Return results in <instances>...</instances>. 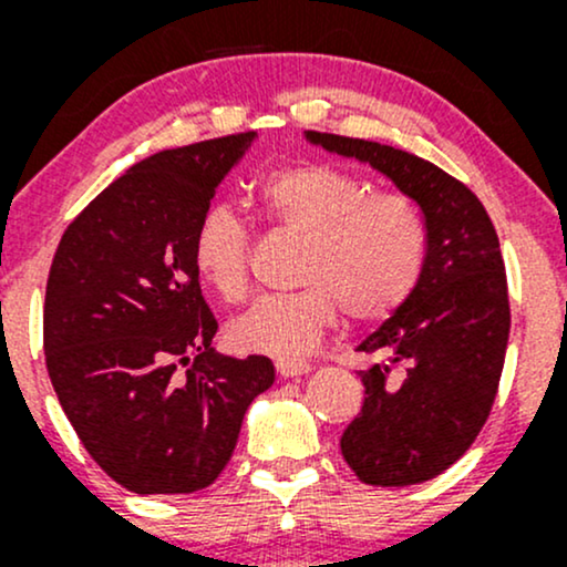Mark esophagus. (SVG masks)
Returning <instances> with one entry per match:
<instances>
[{"mask_svg":"<svg viewBox=\"0 0 567 567\" xmlns=\"http://www.w3.org/2000/svg\"><path fill=\"white\" fill-rule=\"evenodd\" d=\"M311 365L303 360H277V373L282 375V379H296V375H303L309 373Z\"/></svg>","mask_w":567,"mask_h":567,"instance_id":"1","label":"esophagus"}]
</instances>
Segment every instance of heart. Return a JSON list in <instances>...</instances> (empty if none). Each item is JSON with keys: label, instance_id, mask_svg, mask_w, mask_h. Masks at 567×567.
I'll return each mask as SVG.
<instances>
[{"label": "heart", "instance_id": "1", "mask_svg": "<svg viewBox=\"0 0 567 567\" xmlns=\"http://www.w3.org/2000/svg\"><path fill=\"white\" fill-rule=\"evenodd\" d=\"M256 205L277 231L303 239L296 282L303 288L258 298L231 322L237 349L298 354L338 317L381 322L410 301L426 266L429 231L415 202L381 192L341 167L301 162L279 167L256 186ZM202 282L224 301L250 288V231L229 207L202 213L192 237Z\"/></svg>", "mask_w": 567, "mask_h": 567}]
</instances>
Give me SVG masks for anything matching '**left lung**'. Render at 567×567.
Masks as SVG:
<instances>
[{"label": "left lung", "mask_w": 567, "mask_h": 567, "mask_svg": "<svg viewBox=\"0 0 567 567\" xmlns=\"http://www.w3.org/2000/svg\"><path fill=\"white\" fill-rule=\"evenodd\" d=\"M306 138L368 162L424 213V277L357 347L381 362L360 370L365 402L341 453L368 485L426 483L470 451L496 400L512 324L498 234L472 188L432 162L317 130Z\"/></svg>", "instance_id": "obj_1"}]
</instances>
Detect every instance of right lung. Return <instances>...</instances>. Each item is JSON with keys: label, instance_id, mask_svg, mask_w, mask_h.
<instances>
[{"label": "right lung", "instance_id": "right-lung-1", "mask_svg": "<svg viewBox=\"0 0 567 567\" xmlns=\"http://www.w3.org/2000/svg\"><path fill=\"white\" fill-rule=\"evenodd\" d=\"M256 133L171 148L103 188L58 243L44 362L76 437L141 496L194 493L229 464L269 357L216 354L192 237ZM186 367L181 374L177 365Z\"/></svg>", "mask_w": 567, "mask_h": 567}]
</instances>
